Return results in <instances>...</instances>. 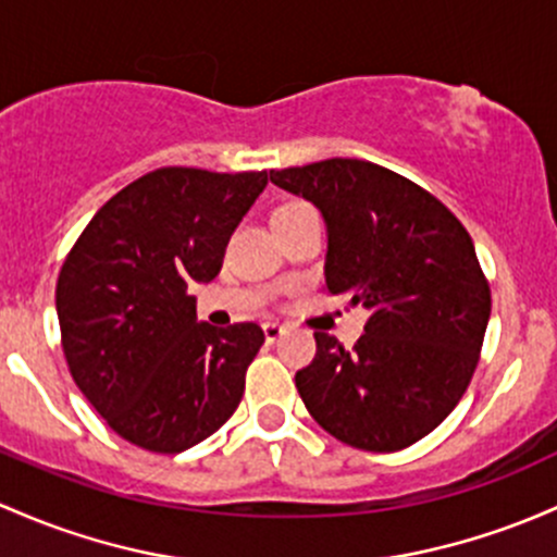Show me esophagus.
Here are the masks:
<instances>
[{
	"mask_svg": "<svg viewBox=\"0 0 557 557\" xmlns=\"http://www.w3.org/2000/svg\"><path fill=\"white\" fill-rule=\"evenodd\" d=\"M261 327H263V336H267L269 344H274L285 333V327L280 323H274V320H269V323H263Z\"/></svg>",
	"mask_w": 557,
	"mask_h": 557,
	"instance_id": "esophagus-1",
	"label": "esophagus"
}]
</instances>
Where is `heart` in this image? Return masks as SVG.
I'll return each instance as SVG.
<instances>
[{
    "mask_svg": "<svg viewBox=\"0 0 557 557\" xmlns=\"http://www.w3.org/2000/svg\"><path fill=\"white\" fill-rule=\"evenodd\" d=\"M296 205H298V202H288V205H280V208H277V210H288V208H296Z\"/></svg>",
    "mask_w": 557,
    "mask_h": 557,
    "instance_id": "1",
    "label": "heart"
}]
</instances>
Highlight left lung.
<instances>
[{"instance_id": "8db88e82", "label": "left lung", "mask_w": 557, "mask_h": 557, "mask_svg": "<svg viewBox=\"0 0 557 557\" xmlns=\"http://www.w3.org/2000/svg\"><path fill=\"white\" fill-rule=\"evenodd\" d=\"M325 221V288L371 309L355 349L314 331L318 355L296 373L314 421L362 450H400L430 435L475 373L491 290L454 213L413 181L366 160L269 171Z\"/></svg>"}]
</instances>
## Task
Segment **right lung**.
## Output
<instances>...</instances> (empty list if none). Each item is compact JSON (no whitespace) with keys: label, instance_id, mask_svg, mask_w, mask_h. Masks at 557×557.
<instances>
[{"label":"right lung","instance_id":"1","mask_svg":"<svg viewBox=\"0 0 557 557\" xmlns=\"http://www.w3.org/2000/svg\"><path fill=\"white\" fill-rule=\"evenodd\" d=\"M269 175L160 168L92 215L58 274L69 371L120 437L181 454L237 411L263 344L256 323L197 320L195 285L219 274Z\"/></svg>","mask_w":557,"mask_h":557}]
</instances>
